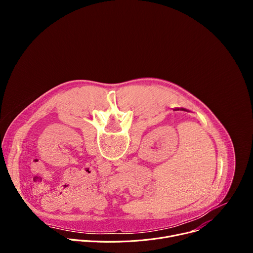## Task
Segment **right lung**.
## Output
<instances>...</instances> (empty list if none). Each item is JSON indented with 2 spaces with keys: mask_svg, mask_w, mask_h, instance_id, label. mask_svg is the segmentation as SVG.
Returning <instances> with one entry per match:
<instances>
[{
  "mask_svg": "<svg viewBox=\"0 0 253 253\" xmlns=\"http://www.w3.org/2000/svg\"><path fill=\"white\" fill-rule=\"evenodd\" d=\"M175 110H179V109H175ZM180 110H183V111H187L186 109H183V108H181V109H180Z\"/></svg>",
  "mask_w": 253,
  "mask_h": 253,
  "instance_id": "obj_1",
  "label": "right lung"
}]
</instances>
